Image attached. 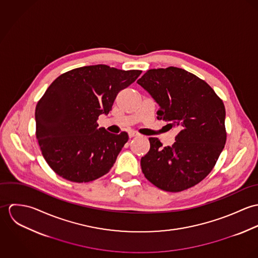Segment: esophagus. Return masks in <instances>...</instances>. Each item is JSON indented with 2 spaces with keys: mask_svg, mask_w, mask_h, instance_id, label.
Segmentation results:
<instances>
[{
  "mask_svg": "<svg viewBox=\"0 0 258 258\" xmlns=\"http://www.w3.org/2000/svg\"><path fill=\"white\" fill-rule=\"evenodd\" d=\"M128 135H129V137H130V138H133V137H135V136H139L140 134H139V132H137V131L130 130V131L128 132Z\"/></svg>",
  "mask_w": 258,
  "mask_h": 258,
  "instance_id": "esophagus-1",
  "label": "esophagus"
}]
</instances>
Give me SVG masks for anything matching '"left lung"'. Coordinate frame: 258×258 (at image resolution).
Wrapping results in <instances>:
<instances>
[{"mask_svg": "<svg viewBox=\"0 0 258 258\" xmlns=\"http://www.w3.org/2000/svg\"><path fill=\"white\" fill-rule=\"evenodd\" d=\"M137 82L159 104L157 118L179 130L172 147L149 138L150 150L141 159L144 176L171 192L199 184L214 169L226 141L222 100L205 80L175 67L149 70Z\"/></svg>", "mask_w": 258, "mask_h": 258, "instance_id": "obj_1", "label": "left lung"}]
</instances>
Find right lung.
<instances>
[{"instance_id": "obj_1", "label": "right lung", "mask_w": 258, "mask_h": 258, "mask_svg": "<svg viewBox=\"0 0 258 258\" xmlns=\"http://www.w3.org/2000/svg\"><path fill=\"white\" fill-rule=\"evenodd\" d=\"M141 73L97 64L74 69L52 81L37 102L36 135L54 173L88 183L109 172L129 137L97 129V119L108 114L117 94Z\"/></svg>"}]
</instances>
